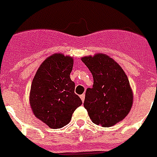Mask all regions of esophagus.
Instances as JSON below:
<instances>
[{"label":"esophagus","mask_w":157,"mask_h":157,"mask_svg":"<svg viewBox=\"0 0 157 157\" xmlns=\"http://www.w3.org/2000/svg\"><path fill=\"white\" fill-rule=\"evenodd\" d=\"M80 98H81V100H82V101L84 102V98H85V94H81Z\"/></svg>","instance_id":"1"}]
</instances>
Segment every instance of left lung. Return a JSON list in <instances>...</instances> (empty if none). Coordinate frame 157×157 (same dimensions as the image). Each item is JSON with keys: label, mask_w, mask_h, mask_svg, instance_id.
<instances>
[{"label": "left lung", "mask_w": 157, "mask_h": 157, "mask_svg": "<svg viewBox=\"0 0 157 157\" xmlns=\"http://www.w3.org/2000/svg\"><path fill=\"white\" fill-rule=\"evenodd\" d=\"M82 62L90 71L93 87L88 88L84 106L96 125L112 127L128 114L133 105L129 81L117 63L103 54L85 56Z\"/></svg>", "instance_id": "1"}]
</instances>
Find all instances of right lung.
<instances>
[{"instance_id": "right-lung-1", "label": "right lung", "mask_w": 157, "mask_h": 157, "mask_svg": "<svg viewBox=\"0 0 157 157\" xmlns=\"http://www.w3.org/2000/svg\"><path fill=\"white\" fill-rule=\"evenodd\" d=\"M73 66L72 57L54 54L41 64L32 82L31 108L35 117L51 128L66 126L82 104L70 78Z\"/></svg>"}]
</instances>
